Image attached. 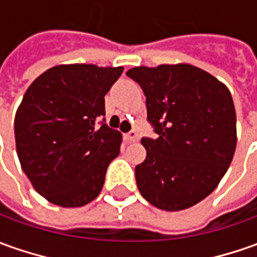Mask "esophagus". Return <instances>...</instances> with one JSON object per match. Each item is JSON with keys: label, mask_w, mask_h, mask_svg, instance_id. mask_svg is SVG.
Masks as SVG:
<instances>
[{"label": "esophagus", "mask_w": 257, "mask_h": 257, "mask_svg": "<svg viewBox=\"0 0 257 257\" xmlns=\"http://www.w3.org/2000/svg\"><path fill=\"white\" fill-rule=\"evenodd\" d=\"M123 139H125L126 142H136V141L139 139V135H138L136 131H131V132L123 135Z\"/></svg>", "instance_id": "1"}]
</instances>
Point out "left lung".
Segmentation results:
<instances>
[{
  "label": "left lung",
  "instance_id": "left-lung-1",
  "mask_svg": "<svg viewBox=\"0 0 257 257\" xmlns=\"http://www.w3.org/2000/svg\"><path fill=\"white\" fill-rule=\"evenodd\" d=\"M126 76L146 95L156 139L142 138L146 159L135 167L146 201L165 211L190 208L224 177L236 148V114L221 81L191 64L135 67Z\"/></svg>",
  "mask_w": 257,
  "mask_h": 257
}]
</instances>
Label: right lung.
I'll list each match as a JSON object with an SVG mask.
<instances>
[{
	"label": "right lung",
	"instance_id": "obj_1",
	"mask_svg": "<svg viewBox=\"0 0 257 257\" xmlns=\"http://www.w3.org/2000/svg\"><path fill=\"white\" fill-rule=\"evenodd\" d=\"M122 71L62 64L26 90L14 122L17 153L33 188L52 204L83 207L99 194L122 142L105 123L104 97Z\"/></svg>",
	"mask_w": 257,
	"mask_h": 257
}]
</instances>
